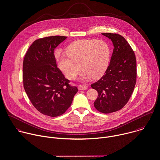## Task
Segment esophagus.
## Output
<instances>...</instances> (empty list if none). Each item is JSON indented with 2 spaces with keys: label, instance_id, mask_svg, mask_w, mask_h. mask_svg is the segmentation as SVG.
Here are the masks:
<instances>
[{
  "label": "esophagus",
  "instance_id": "obj_1",
  "mask_svg": "<svg viewBox=\"0 0 160 160\" xmlns=\"http://www.w3.org/2000/svg\"><path fill=\"white\" fill-rule=\"evenodd\" d=\"M88 89V86L86 85H84V84H81V85H79L78 86V89L80 90V91H82V90H86Z\"/></svg>",
  "mask_w": 160,
  "mask_h": 160
}]
</instances>
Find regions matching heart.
<instances>
[{
  "label": "heart",
  "mask_w": 160,
  "mask_h": 160,
  "mask_svg": "<svg viewBox=\"0 0 160 160\" xmlns=\"http://www.w3.org/2000/svg\"><path fill=\"white\" fill-rule=\"evenodd\" d=\"M66 53L67 56L61 57L58 67L70 80L76 77L81 68L84 70L83 80L99 78L106 71L109 62L110 48L102 40H77L68 47Z\"/></svg>",
  "instance_id": "heart-1"
}]
</instances>
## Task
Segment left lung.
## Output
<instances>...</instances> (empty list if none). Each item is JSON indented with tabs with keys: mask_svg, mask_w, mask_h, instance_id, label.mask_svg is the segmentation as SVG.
<instances>
[{
	"mask_svg": "<svg viewBox=\"0 0 160 160\" xmlns=\"http://www.w3.org/2000/svg\"><path fill=\"white\" fill-rule=\"evenodd\" d=\"M114 47L104 75L91 88L98 92L95 108L104 113L118 111L129 101L136 84V58L127 40L117 33H103Z\"/></svg>",
	"mask_w": 160,
	"mask_h": 160,
	"instance_id": "left-lung-1",
	"label": "left lung"
}]
</instances>
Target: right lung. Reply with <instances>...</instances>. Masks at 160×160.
I'll return each mask as SVG.
<instances>
[{"mask_svg":"<svg viewBox=\"0 0 160 160\" xmlns=\"http://www.w3.org/2000/svg\"><path fill=\"white\" fill-rule=\"evenodd\" d=\"M66 38L52 36L35 40L23 62V87L30 102L40 113L52 117L63 114L78 91L56 66L54 50Z\"/></svg>","mask_w":160,"mask_h":160,"instance_id":"obj_1","label":"right lung"}]
</instances>
